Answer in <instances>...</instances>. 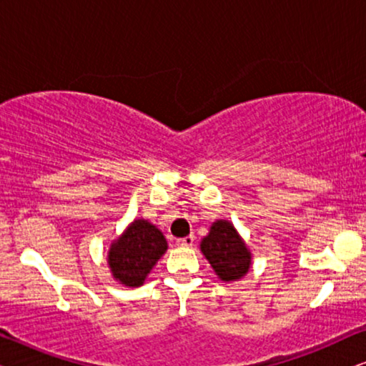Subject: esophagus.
Here are the masks:
<instances>
[{
    "instance_id": "esophagus-1",
    "label": "esophagus",
    "mask_w": 366,
    "mask_h": 366,
    "mask_svg": "<svg viewBox=\"0 0 366 366\" xmlns=\"http://www.w3.org/2000/svg\"><path fill=\"white\" fill-rule=\"evenodd\" d=\"M193 243H194V237H192V234H189V237H187V238L178 239V242H177L178 247H183V248H189V247H193Z\"/></svg>"
}]
</instances>
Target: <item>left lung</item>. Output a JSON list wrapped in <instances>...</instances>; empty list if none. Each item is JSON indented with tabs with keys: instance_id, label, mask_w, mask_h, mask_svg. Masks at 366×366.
<instances>
[{
	"instance_id": "obj_1",
	"label": "left lung",
	"mask_w": 366,
	"mask_h": 366,
	"mask_svg": "<svg viewBox=\"0 0 366 366\" xmlns=\"http://www.w3.org/2000/svg\"><path fill=\"white\" fill-rule=\"evenodd\" d=\"M199 249L224 283L242 280L252 267V252L228 219L212 223L208 234L199 243Z\"/></svg>"
}]
</instances>
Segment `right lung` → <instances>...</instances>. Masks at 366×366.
Instances as JSON below:
<instances>
[{
    "label": "right lung",
    "mask_w": 366,
    "mask_h": 366,
    "mask_svg": "<svg viewBox=\"0 0 366 366\" xmlns=\"http://www.w3.org/2000/svg\"><path fill=\"white\" fill-rule=\"evenodd\" d=\"M167 249L163 233L148 219L137 218L109 244L108 268L119 285L138 288Z\"/></svg>",
    "instance_id": "right-lung-1"
}]
</instances>
